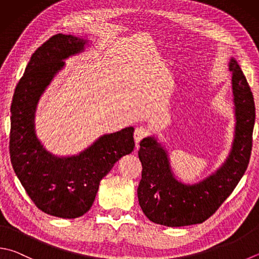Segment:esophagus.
<instances>
[{
  "label": "esophagus",
  "instance_id": "1",
  "mask_svg": "<svg viewBox=\"0 0 259 259\" xmlns=\"http://www.w3.org/2000/svg\"><path fill=\"white\" fill-rule=\"evenodd\" d=\"M148 135V130L144 127H138L134 132V140L136 143V148H139V143L142 141L145 136Z\"/></svg>",
  "mask_w": 259,
  "mask_h": 259
}]
</instances>
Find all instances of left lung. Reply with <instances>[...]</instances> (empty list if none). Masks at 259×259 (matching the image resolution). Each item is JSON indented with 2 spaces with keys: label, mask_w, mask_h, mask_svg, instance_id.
<instances>
[{
  "label": "left lung",
  "mask_w": 259,
  "mask_h": 259,
  "mask_svg": "<svg viewBox=\"0 0 259 259\" xmlns=\"http://www.w3.org/2000/svg\"><path fill=\"white\" fill-rule=\"evenodd\" d=\"M232 73L235 131L230 152L215 171L194 184L176 177L169 152L158 136L140 142L142 179L138 188L139 204L150 221L167 227L202 223L215 213L242 178L248 167L255 125V102L235 57L229 61Z\"/></svg>",
  "instance_id": "1"
}]
</instances>
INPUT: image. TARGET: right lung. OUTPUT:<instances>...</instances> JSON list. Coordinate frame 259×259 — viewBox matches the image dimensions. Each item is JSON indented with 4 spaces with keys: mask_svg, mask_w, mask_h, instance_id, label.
<instances>
[{
    "mask_svg": "<svg viewBox=\"0 0 259 259\" xmlns=\"http://www.w3.org/2000/svg\"><path fill=\"white\" fill-rule=\"evenodd\" d=\"M90 41L83 37H51L32 54L14 90L11 104L10 158L14 172L36 206L50 215L75 219L89 211L100 180L121 157L134 149V127L99 136L77 154L55 155L36 134L39 99L65 60L83 53Z\"/></svg>",
    "mask_w": 259,
    "mask_h": 259,
    "instance_id": "1",
    "label": "right lung"
}]
</instances>
